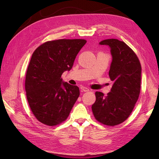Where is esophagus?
<instances>
[{"label":"esophagus","instance_id":"obj_1","mask_svg":"<svg viewBox=\"0 0 159 159\" xmlns=\"http://www.w3.org/2000/svg\"><path fill=\"white\" fill-rule=\"evenodd\" d=\"M80 89H81V90L82 91H83V92H89V89L87 88V87H83V86H82L81 87H80Z\"/></svg>","mask_w":159,"mask_h":159}]
</instances>
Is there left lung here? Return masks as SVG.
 Masks as SVG:
<instances>
[{
    "mask_svg": "<svg viewBox=\"0 0 159 159\" xmlns=\"http://www.w3.org/2000/svg\"><path fill=\"white\" fill-rule=\"evenodd\" d=\"M99 44L108 46L111 49L112 61L109 75L113 83L107 96L102 92H96L92 112L100 123L116 126L129 117L138 100L141 67L135 53L124 42L108 39Z\"/></svg>",
    "mask_w": 159,
    "mask_h": 159,
    "instance_id": "8db88e82",
    "label": "left lung"
}]
</instances>
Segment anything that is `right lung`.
<instances>
[{
  "instance_id": "right-lung-1",
  "label": "right lung",
  "mask_w": 159,
  "mask_h": 159,
  "mask_svg": "<svg viewBox=\"0 0 159 159\" xmlns=\"http://www.w3.org/2000/svg\"><path fill=\"white\" fill-rule=\"evenodd\" d=\"M85 39L47 42L33 53L26 74L30 108L40 122L55 126L65 121L80 95L79 88L64 82L61 75L72 68Z\"/></svg>"
}]
</instances>
